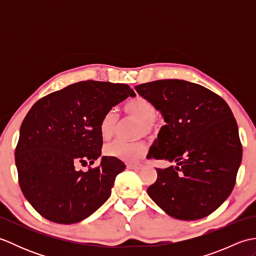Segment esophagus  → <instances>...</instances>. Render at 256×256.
Segmentation results:
<instances>
[{"mask_svg":"<svg viewBox=\"0 0 256 256\" xmlns=\"http://www.w3.org/2000/svg\"><path fill=\"white\" fill-rule=\"evenodd\" d=\"M142 167H143V165L140 164V162H135V164L128 165V168H130V170H140Z\"/></svg>","mask_w":256,"mask_h":256,"instance_id":"obj_1","label":"esophagus"}]
</instances>
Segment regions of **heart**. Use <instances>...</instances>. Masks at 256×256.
I'll list each match as a JSON object with an SVG mask.
<instances>
[{
	"instance_id": "1",
	"label": "heart",
	"mask_w": 256,
	"mask_h": 256,
	"mask_svg": "<svg viewBox=\"0 0 256 256\" xmlns=\"http://www.w3.org/2000/svg\"><path fill=\"white\" fill-rule=\"evenodd\" d=\"M123 111L128 116L140 121L138 126V135L155 132L158 128V120L155 116L156 108L153 103L143 96H135L128 100L123 106ZM118 124V116L113 110H108L102 116L100 122L101 136L108 140L116 132ZM104 153L108 156L116 157L124 162H135L142 158L146 153V145L143 140L126 142V140H116L108 143L104 148Z\"/></svg>"
}]
</instances>
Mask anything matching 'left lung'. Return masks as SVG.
<instances>
[{
	"label": "left lung",
	"instance_id": "left-lung-1",
	"mask_svg": "<svg viewBox=\"0 0 256 256\" xmlns=\"http://www.w3.org/2000/svg\"><path fill=\"white\" fill-rule=\"evenodd\" d=\"M135 90L166 122L148 158L177 164L156 168L148 196L172 218L188 221L209 216L232 192L242 160L231 108L214 92L184 80L152 81Z\"/></svg>",
	"mask_w": 256,
	"mask_h": 256
}]
</instances>
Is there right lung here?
I'll list each match as a JSON object with an SVG mask.
<instances>
[{
    "mask_svg": "<svg viewBox=\"0 0 256 256\" xmlns=\"http://www.w3.org/2000/svg\"><path fill=\"white\" fill-rule=\"evenodd\" d=\"M135 96L128 84L86 80L38 100L20 125L15 148L18 184L27 201L45 219L72 224L88 218L111 194L125 170L116 157L101 155L100 122L108 110Z\"/></svg>",
    "mask_w": 256,
    "mask_h": 256,
    "instance_id": "1",
    "label": "right lung"
}]
</instances>
